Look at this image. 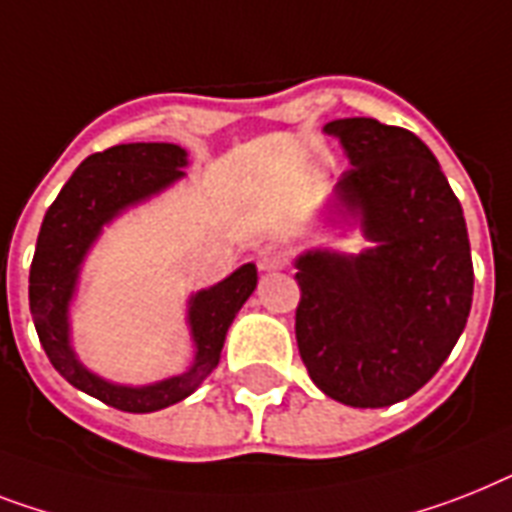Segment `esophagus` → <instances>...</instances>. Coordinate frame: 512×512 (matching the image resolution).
I'll list each match as a JSON object with an SVG mask.
<instances>
[{
    "label": "esophagus",
    "mask_w": 512,
    "mask_h": 512,
    "mask_svg": "<svg viewBox=\"0 0 512 512\" xmlns=\"http://www.w3.org/2000/svg\"><path fill=\"white\" fill-rule=\"evenodd\" d=\"M257 265H260V270H265V273L281 270L286 265V252L284 249L273 247V244H268V247H263L257 252Z\"/></svg>",
    "instance_id": "obj_1"
}]
</instances>
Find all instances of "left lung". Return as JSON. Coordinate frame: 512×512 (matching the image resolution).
<instances>
[{"label": "left lung", "mask_w": 512, "mask_h": 512, "mask_svg": "<svg viewBox=\"0 0 512 512\" xmlns=\"http://www.w3.org/2000/svg\"><path fill=\"white\" fill-rule=\"evenodd\" d=\"M323 131L350 160L339 197L378 247L299 257V357L331 400L386 407L418 392L463 334L473 299L463 207L405 128L342 118Z\"/></svg>", "instance_id": "8db88e82"}]
</instances>
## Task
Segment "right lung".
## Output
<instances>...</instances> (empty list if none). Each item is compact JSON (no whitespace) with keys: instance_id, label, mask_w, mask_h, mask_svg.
I'll list each match as a JSON object with an SVG mask.
<instances>
[{"instance_id":"obj_1","label":"right lung","mask_w":512,"mask_h":512,"mask_svg":"<svg viewBox=\"0 0 512 512\" xmlns=\"http://www.w3.org/2000/svg\"><path fill=\"white\" fill-rule=\"evenodd\" d=\"M184 165L186 152L176 144H118L94 152L78 165L49 205L33 252L28 297L33 326L49 363L76 389L123 413H155L189 397L218 365L228 326L257 286L255 265H242L226 281L191 299L189 321L197 360L186 376L128 389L107 384L76 360L68 344V299L83 252L107 220L184 176Z\"/></svg>"}]
</instances>
